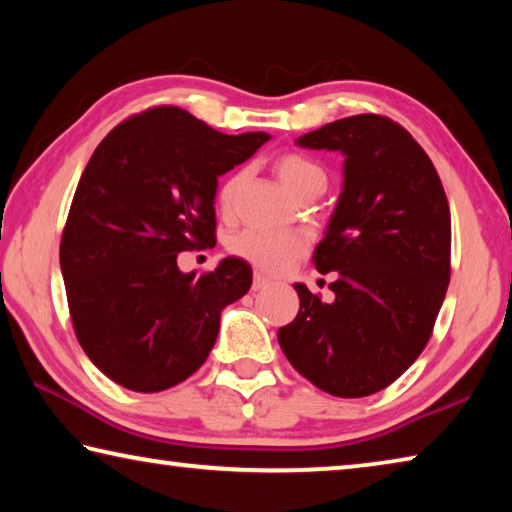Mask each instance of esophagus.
Instances as JSON below:
<instances>
[{
  "mask_svg": "<svg viewBox=\"0 0 512 512\" xmlns=\"http://www.w3.org/2000/svg\"><path fill=\"white\" fill-rule=\"evenodd\" d=\"M268 284H271V280H268L266 275H262V273H255L253 275V291L264 289V287H268Z\"/></svg>",
  "mask_w": 512,
  "mask_h": 512,
  "instance_id": "obj_1",
  "label": "esophagus"
}]
</instances>
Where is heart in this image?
<instances>
[{
    "label": "heart",
    "instance_id": "1",
    "mask_svg": "<svg viewBox=\"0 0 512 512\" xmlns=\"http://www.w3.org/2000/svg\"><path fill=\"white\" fill-rule=\"evenodd\" d=\"M275 171L280 176L282 185L289 189L293 196H302L309 192H320L327 185V176L320 164L305 158L300 153H284L275 162ZM244 180V171L232 173L219 189V207L228 210L235 198L237 189ZM305 239L296 232H282V230H244L230 241L232 255H237L244 262L253 264L255 268L264 273H284L289 271L296 259L305 253Z\"/></svg>",
    "mask_w": 512,
    "mask_h": 512
}]
</instances>
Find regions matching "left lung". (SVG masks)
Listing matches in <instances>:
<instances>
[{
  "mask_svg": "<svg viewBox=\"0 0 512 512\" xmlns=\"http://www.w3.org/2000/svg\"><path fill=\"white\" fill-rule=\"evenodd\" d=\"M298 144L345 155L343 194L314 250L320 273L336 271L334 302L293 284L300 309L277 341L320 391L366 397L431 339L452 275L449 203L429 155L388 117H345Z\"/></svg>",
  "mask_w": 512,
  "mask_h": 512,
  "instance_id": "obj_1",
  "label": "left lung"
}]
</instances>
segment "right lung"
Returning a JSON list of instances; mask_svg holds the SVG:
<instances>
[{
    "instance_id": "right-lung-1",
    "label": "right lung",
    "mask_w": 512,
    "mask_h": 512,
    "mask_svg": "<svg viewBox=\"0 0 512 512\" xmlns=\"http://www.w3.org/2000/svg\"><path fill=\"white\" fill-rule=\"evenodd\" d=\"M266 140L158 106L94 149L60 239V271L76 339L119 386L160 393L194 375L223 307L246 296L253 271L244 259L196 277L180 273L178 253L216 244V178Z\"/></svg>"
}]
</instances>
